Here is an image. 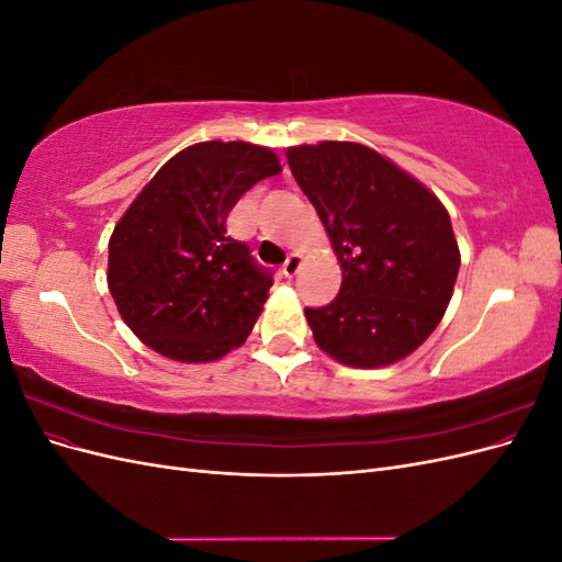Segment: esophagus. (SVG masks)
Here are the masks:
<instances>
[{
    "mask_svg": "<svg viewBox=\"0 0 562 562\" xmlns=\"http://www.w3.org/2000/svg\"><path fill=\"white\" fill-rule=\"evenodd\" d=\"M300 265H302V255L300 252L288 255V260L283 262V277L285 279H293L297 271H300Z\"/></svg>",
    "mask_w": 562,
    "mask_h": 562,
    "instance_id": "34e87169",
    "label": "esophagus"
}]
</instances>
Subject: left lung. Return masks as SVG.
<instances>
[{
	"instance_id": "1",
	"label": "left lung",
	"mask_w": 562,
	"mask_h": 562,
	"mask_svg": "<svg viewBox=\"0 0 562 562\" xmlns=\"http://www.w3.org/2000/svg\"><path fill=\"white\" fill-rule=\"evenodd\" d=\"M342 269L339 295L304 310L321 351L349 368H384L424 345L443 318L459 246L440 199L368 145L285 149Z\"/></svg>"
}]
</instances>
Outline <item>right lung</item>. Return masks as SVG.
I'll list each match as a JSON object with an SVG mask.
<instances>
[{"mask_svg": "<svg viewBox=\"0 0 562 562\" xmlns=\"http://www.w3.org/2000/svg\"><path fill=\"white\" fill-rule=\"evenodd\" d=\"M274 149L196 143L168 159L110 236L108 288L143 345L180 363H211L241 347L271 288L229 211L255 182L279 176Z\"/></svg>", "mask_w": 562, "mask_h": 562, "instance_id": "add662e5", "label": "right lung"}]
</instances>
